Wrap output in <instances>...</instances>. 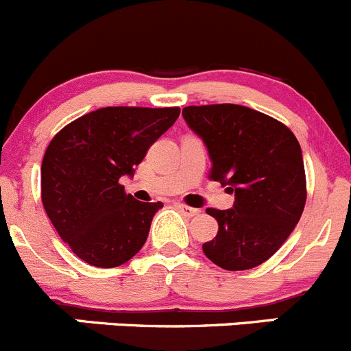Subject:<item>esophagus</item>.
Returning a JSON list of instances; mask_svg holds the SVG:
<instances>
[{
	"mask_svg": "<svg viewBox=\"0 0 351 351\" xmlns=\"http://www.w3.org/2000/svg\"><path fill=\"white\" fill-rule=\"evenodd\" d=\"M178 210L180 213L183 214V216H186V217H193V216H197V214L200 213L199 209H195V207H190V206H185V204H178Z\"/></svg>",
	"mask_w": 351,
	"mask_h": 351,
	"instance_id": "1",
	"label": "esophagus"
}]
</instances>
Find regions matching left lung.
<instances>
[{"label":"left lung","mask_w":351,"mask_h":351,"mask_svg":"<svg viewBox=\"0 0 351 351\" xmlns=\"http://www.w3.org/2000/svg\"><path fill=\"white\" fill-rule=\"evenodd\" d=\"M182 114L209 149V180L234 192L231 209H207L219 228L204 254L226 271L261 266L304 213L307 180L297 137L281 121L238 104L186 106Z\"/></svg>","instance_id":"obj_1"}]
</instances>
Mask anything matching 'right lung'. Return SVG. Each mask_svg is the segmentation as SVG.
Segmentation results:
<instances>
[{"instance_id":"1","label":"right lung","mask_w":351,"mask_h":351,"mask_svg":"<svg viewBox=\"0 0 351 351\" xmlns=\"http://www.w3.org/2000/svg\"><path fill=\"white\" fill-rule=\"evenodd\" d=\"M180 108L110 106L61 128L40 166V199L61 240L96 267H118L147 240L161 202L125 192L149 147L171 127Z\"/></svg>"}]
</instances>
